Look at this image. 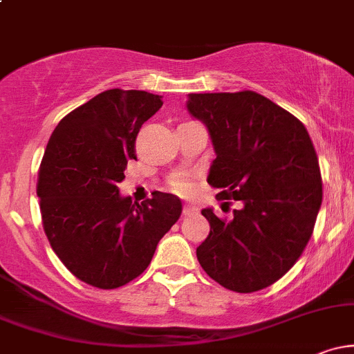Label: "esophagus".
<instances>
[{"label":"esophagus","mask_w":354,"mask_h":354,"mask_svg":"<svg viewBox=\"0 0 354 354\" xmlns=\"http://www.w3.org/2000/svg\"><path fill=\"white\" fill-rule=\"evenodd\" d=\"M198 209L196 206H193V205H185L183 206V214H185V216H193V214H198Z\"/></svg>","instance_id":"esophagus-1"}]
</instances>
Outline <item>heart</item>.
<instances>
[{
  "mask_svg": "<svg viewBox=\"0 0 354 354\" xmlns=\"http://www.w3.org/2000/svg\"><path fill=\"white\" fill-rule=\"evenodd\" d=\"M171 189L174 193L181 194V196H189L193 193V185L186 178H176V180L171 181Z\"/></svg>",
  "mask_w": 354,
  "mask_h": 354,
  "instance_id": "b5f03b06",
  "label": "heart"
}]
</instances>
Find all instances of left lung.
I'll return each instance as SVG.
<instances>
[{
  "instance_id": "1",
  "label": "left lung",
  "mask_w": 354,
  "mask_h": 354,
  "mask_svg": "<svg viewBox=\"0 0 354 354\" xmlns=\"http://www.w3.org/2000/svg\"><path fill=\"white\" fill-rule=\"evenodd\" d=\"M188 109L216 151L208 176L216 198L243 201L231 219L201 211L209 234L198 261L226 290L268 288L303 254L323 201L311 138L298 118L250 89L189 95Z\"/></svg>"
}]
</instances>
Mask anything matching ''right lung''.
Wrapping results in <instances>:
<instances>
[{
    "label": "right lung",
    "instance_id": "add662e5",
    "mask_svg": "<svg viewBox=\"0 0 354 354\" xmlns=\"http://www.w3.org/2000/svg\"><path fill=\"white\" fill-rule=\"evenodd\" d=\"M161 106L153 93L108 89L68 113L44 149L36 185L43 230L61 263L100 290L143 273L181 214L174 194L133 205L118 189L141 124Z\"/></svg>",
    "mask_w": 354,
    "mask_h": 354
}]
</instances>
